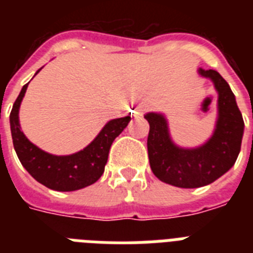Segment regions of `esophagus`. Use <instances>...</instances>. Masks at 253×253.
Wrapping results in <instances>:
<instances>
[{
    "label": "esophagus",
    "instance_id": "obj_1",
    "mask_svg": "<svg viewBox=\"0 0 253 253\" xmlns=\"http://www.w3.org/2000/svg\"><path fill=\"white\" fill-rule=\"evenodd\" d=\"M139 111H140V113H143L144 110H143V109H139Z\"/></svg>",
    "mask_w": 253,
    "mask_h": 253
}]
</instances>
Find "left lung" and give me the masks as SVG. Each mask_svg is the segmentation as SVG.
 I'll return each mask as SVG.
<instances>
[{"mask_svg":"<svg viewBox=\"0 0 253 253\" xmlns=\"http://www.w3.org/2000/svg\"><path fill=\"white\" fill-rule=\"evenodd\" d=\"M218 91V119L214 134L197 148H181L170 139L166 117L147 113L148 159L159 180L177 188H201L223 176L235 164L240 152L244 122L230 85L214 69H198Z\"/></svg>","mask_w":253,"mask_h":253,"instance_id":"1","label":"left lung"}]
</instances>
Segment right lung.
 <instances>
[{
  "instance_id": "right-lung-1",
  "label": "right lung",
  "mask_w": 253,
  "mask_h": 253,
  "mask_svg": "<svg viewBox=\"0 0 253 253\" xmlns=\"http://www.w3.org/2000/svg\"><path fill=\"white\" fill-rule=\"evenodd\" d=\"M27 85H23L10 113V130L14 150L22 166L38 182L57 192H73L94 184L102 176L111 144L126 128L131 121L130 115L109 121L94 140L84 150L67 156L51 155L33 144L21 130L18 113Z\"/></svg>"
}]
</instances>
